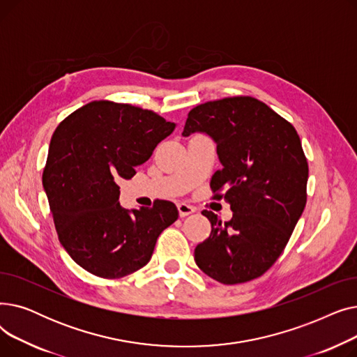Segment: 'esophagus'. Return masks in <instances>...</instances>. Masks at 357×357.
I'll list each match as a JSON object with an SVG mask.
<instances>
[{"mask_svg":"<svg viewBox=\"0 0 357 357\" xmlns=\"http://www.w3.org/2000/svg\"><path fill=\"white\" fill-rule=\"evenodd\" d=\"M178 211H179V215H181V217H186V215H190V214L195 213V208L192 207V205H190V204L179 202V204H178Z\"/></svg>","mask_w":357,"mask_h":357,"instance_id":"34e87169","label":"esophagus"}]
</instances>
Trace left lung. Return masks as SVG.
<instances>
[{"instance_id": "obj_1", "label": "left lung", "mask_w": 357, "mask_h": 357, "mask_svg": "<svg viewBox=\"0 0 357 357\" xmlns=\"http://www.w3.org/2000/svg\"><path fill=\"white\" fill-rule=\"evenodd\" d=\"M202 131L222 165L210 182L214 199L233 210L221 222L202 215L211 234L195 248V264L224 285L264 275L284 252L307 204L308 162L295 127L249 96L208 101L188 112L182 136Z\"/></svg>"}]
</instances>
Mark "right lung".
<instances>
[{"mask_svg":"<svg viewBox=\"0 0 357 357\" xmlns=\"http://www.w3.org/2000/svg\"><path fill=\"white\" fill-rule=\"evenodd\" d=\"M175 128L152 109L112 101H92L73 111L50 140L43 188L61 245L77 264L104 279L142 269L159 234L178 220L171 201L124 210L117 181Z\"/></svg>","mask_w":357,"mask_h":357,"instance_id":"add662e5","label":"right lung"}]
</instances>
